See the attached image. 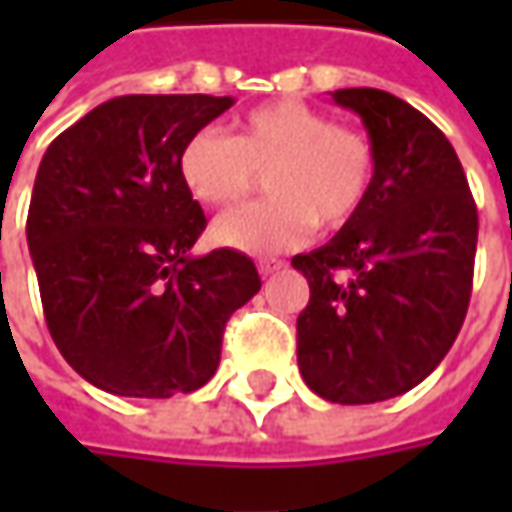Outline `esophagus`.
<instances>
[{
	"instance_id": "esophagus-1",
	"label": "esophagus",
	"mask_w": 512,
	"mask_h": 512,
	"mask_svg": "<svg viewBox=\"0 0 512 512\" xmlns=\"http://www.w3.org/2000/svg\"><path fill=\"white\" fill-rule=\"evenodd\" d=\"M282 267H285L282 259H259V273H262V276H273V273L282 270Z\"/></svg>"
}]
</instances>
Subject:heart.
Wrapping results in <instances>:
<instances>
[{
    "label": "heart",
    "mask_w": 512,
    "mask_h": 512,
    "mask_svg": "<svg viewBox=\"0 0 512 512\" xmlns=\"http://www.w3.org/2000/svg\"><path fill=\"white\" fill-rule=\"evenodd\" d=\"M265 173L270 199L213 222V239L242 253L302 245L313 227L342 230L367 205L376 182L370 136L302 102H270L245 113L233 136L196 130L179 150L187 190L213 207L245 199Z\"/></svg>",
    "instance_id": "heart-1"
}]
</instances>
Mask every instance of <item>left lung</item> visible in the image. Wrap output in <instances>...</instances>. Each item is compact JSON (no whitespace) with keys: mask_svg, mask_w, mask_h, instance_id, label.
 Listing matches in <instances>:
<instances>
[{"mask_svg":"<svg viewBox=\"0 0 512 512\" xmlns=\"http://www.w3.org/2000/svg\"><path fill=\"white\" fill-rule=\"evenodd\" d=\"M362 116L376 182L362 213L327 245L293 256L310 285L296 319L307 387L336 404H373L424 382L467 316L479 213L442 130L376 88L330 93Z\"/></svg>","mask_w":512,"mask_h":512,"instance_id":"obj_1","label":"left lung"}]
</instances>
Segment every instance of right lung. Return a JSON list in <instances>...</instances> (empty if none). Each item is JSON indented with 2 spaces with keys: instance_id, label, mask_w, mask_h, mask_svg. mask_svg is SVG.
Here are the masks:
<instances>
[{
  "instance_id": "add662e5",
  "label": "right lung",
  "mask_w": 512,
  "mask_h": 512,
  "mask_svg": "<svg viewBox=\"0 0 512 512\" xmlns=\"http://www.w3.org/2000/svg\"><path fill=\"white\" fill-rule=\"evenodd\" d=\"M230 96H116L42 156L28 247L50 336L90 384L170 399L210 382L233 310L259 287L253 259L190 256L207 219L179 176V150Z\"/></svg>"
}]
</instances>
